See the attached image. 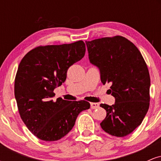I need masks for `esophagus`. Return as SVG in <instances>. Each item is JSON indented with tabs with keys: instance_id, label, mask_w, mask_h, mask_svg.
Instances as JSON below:
<instances>
[{
	"instance_id": "esophagus-1",
	"label": "esophagus",
	"mask_w": 161,
	"mask_h": 161,
	"mask_svg": "<svg viewBox=\"0 0 161 161\" xmlns=\"http://www.w3.org/2000/svg\"><path fill=\"white\" fill-rule=\"evenodd\" d=\"M91 108L92 109H96L99 107V104L97 103H91Z\"/></svg>"
}]
</instances>
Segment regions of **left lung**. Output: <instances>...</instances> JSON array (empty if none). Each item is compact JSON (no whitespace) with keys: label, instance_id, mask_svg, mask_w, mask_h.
Segmentation results:
<instances>
[{"label":"left lung","instance_id":"left-lung-1","mask_svg":"<svg viewBox=\"0 0 161 161\" xmlns=\"http://www.w3.org/2000/svg\"><path fill=\"white\" fill-rule=\"evenodd\" d=\"M89 61L100 71L103 84L110 83L114 104H101L107 116L104 132L124 137L142 123L149 108L151 79L147 66L136 46L122 36L86 42Z\"/></svg>","mask_w":161,"mask_h":161}]
</instances>
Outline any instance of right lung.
Segmentation results:
<instances>
[{"mask_svg":"<svg viewBox=\"0 0 161 161\" xmlns=\"http://www.w3.org/2000/svg\"><path fill=\"white\" fill-rule=\"evenodd\" d=\"M82 41L40 46L22 59L15 78L14 94L22 120L41 140L57 141L74 126L77 116L90 108L86 101H53V90L66 79L69 66L84 57Z\"/></svg>","mask_w":161,"mask_h":161,"instance_id":"obj_1","label":"right lung"}]
</instances>
